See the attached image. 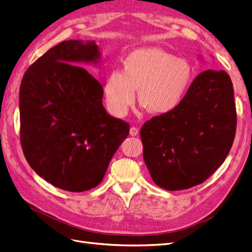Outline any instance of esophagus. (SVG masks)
<instances>
[{
  "label": "esophagus",
  "mask_w": 252,
  "mask_h": 252,
  "mask_svg": "<svg viewBox=\"0 0 252 252\" xmlns=\"http://www.w3.org/2000/svg\"><path fill=\"white\" fill-rule=\"evenodd\" d=\"M129 132H130L131 136H135V135L139 134V129L136 128V127H131L130 128V131H129Z\"/></svg>",
  "instance_id": "34e87169"
}]
</instances>
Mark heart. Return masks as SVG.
<instances>
[{
  "label": "heart",
  "instance_id": "heart-1",
  "mask_svg": "<svg viewBox=\"0 0 252 252\" xmlns=\"http://www.w3.org/2000/svg\"><path fill=\"white\" fill-rule=\"evenodd\" d=\"M122 72L111 71L104 81L103 94L108 110L123 117L139 89L142 106L151 113L173 111L184 100L193 79L187 61L158 47L134 49L122 62Z\"/></svg>",
  "mask_w": 252,
  "mask_h": 252
}]
</instances>
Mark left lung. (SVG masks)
<instances>
[{"instance_id": "left-lung-1", "label": "left lung", "mask_w": 252, "mask_h": 252, "mask_svg": "<svg viewBox=\"0 0 252 252\" xmlns=\"http://www.w3.org/2000/svg\"><path fill=\"white\" fill-rule=\"evenodd\" d=\"M235 129L230 77L224 70L201 72L177 108L152 118L141 129L152 180L170 191L201 184L225 161Z\"/></svg>"}]
</instances>
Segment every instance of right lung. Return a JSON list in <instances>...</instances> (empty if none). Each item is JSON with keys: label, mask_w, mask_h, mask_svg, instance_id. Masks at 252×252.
Segmentation results:
<instances>
[{"label": "right lung", "mask_w": 252, "mask_h": 252, "mask_svg": "<svg viewBox=\"0 0 252 252\" xmlns=\"http://www.w3.org/2000/svg\"><path fill=\"white\" fill-rule=\"evenodd\" d=\"M101 62L94 41L58 44L25 72L20 87L21 143L30 167L66 191L102 182L129 124L103 106V85L78 64Z\"/></svg>", "instance_id": "add662e5"}]
</instances>
